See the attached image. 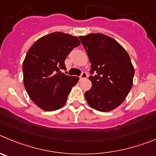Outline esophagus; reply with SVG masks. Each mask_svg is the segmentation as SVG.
Listing matches in <instances>:
<instances>
[{"instance_id":"obj_1","label":"esophagus","mask_w":156,"mask_h":156,"mask_svg":"<svg viewBox=\"0 0 156 156\" xmlns=\"http://www.w3.org/2000/svg\"><path fill=\"white\" fill-rule=\"evenodd\" d=\"M87 76H88V74L85 71H83V72H81V75H80V79H85V78H87Z\"/></svg>"}]
</instances>
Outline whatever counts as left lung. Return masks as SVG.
I'll return each instance as SVG.
<instances>
[{
    "mask_svg": "<svg viewBox=\"0 0 156 156\" xmlns=\"http://www.w3.org/2000/svg\"><path fill=\"white\" fill-rule=\"evenodd\" d=\"M79 39L91 61L92 88L85 92L88 104L102 112L120 106L133 85L134 69L124 48L113 38L92 33Z\"/></svg>",
    "mask_w": 156,
    "mask_h": 156,
    "instance_id": "left-lung-1",
    "label": "left lung"
}]
</instances>
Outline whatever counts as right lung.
I'll return each mask as SVG.
<instances>
[{
	"label": "right lung",
	"mask_w": 156,
	"mask_h": 156,
	"mask_svg": "<svg viewBox=\"0 0 156 156\" xmlns=\"http://www.w3.org/2000/svg\"><path fill=\"white\" fill-rule=\"evenodd\" d=\"M80 44L76 36L53 33L39 39L28 50L22 66L24 85L30 99L43 110L64 106L71 88L78 83V77L61 71H66L65 59Z\"/></svg>",
	"instance_id": "1"
}]
</instances>
